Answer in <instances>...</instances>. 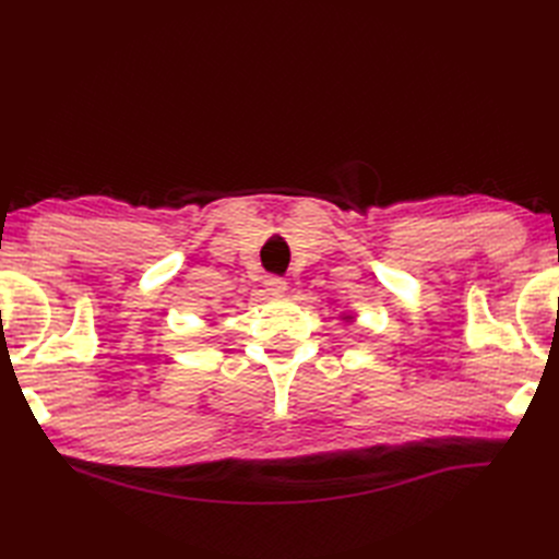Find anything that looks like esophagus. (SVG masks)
Returning <instances> with one entry per match:
<instances>
[{
  "instance_id": "34e87169",
  "label": "esophagus",
  "mask_w": 559,
  "mask_h": 559,
  "mask_svg": "<svg viewBox=\"0 0 559 559\" xmlns=\"http://www.w3.org/2000/svg\"><path fill=\"white\" fill-rule=\"evenodd\" d=\"M265 289L273 294V296H280L286 292V282L282 277H267L265 280Z\"/></svg>"
}]
</instances>
